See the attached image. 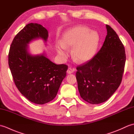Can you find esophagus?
<instances>
[{"instance_id":"34e87169","label":"esophagus","mask_w":134,"mask_h":134,"mask_svg":"<svg viewBox=\"0 0 134 134\" xmlns=\"http://www.w3.org/2000/svg\"><path fill=\"white\" fill-rule=\"evenodd\" d=\"M75 71V69H71V68H69L68 69L67 71V73L69 74H72L74 71Z\"/></svg>"}]
</instances>
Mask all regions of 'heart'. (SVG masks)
Here are the masks:
<instances>
[{
    "label": "heart",
    "mask_w": 134,
    "mask_h": 134,
    "mask_svg": "<svg viewBox=\"0 0 134 134\" xmlns=\"http://www.w3.org/2000/svg\"><path fill=\"white\" fill-rule=\"evenodd\" d=\"M99 42L98 33L83 25L70 28L63 35L56 51L62 59L67 56V49L72 48L71 56L79 63L90 61L96 55Z\"/></svg>",
    "instance_id": "b5f03b06"
}]
</instances>
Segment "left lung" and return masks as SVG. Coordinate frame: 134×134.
<instances>
[{
  "label": "left lung",
  "mask_w": 134,
  "mask_h": 134,
  "mask_svg": "<svg viewBox=\"0 0 134 134\" xmlns=\"http://www.w3.org/2000/svg\"><path fill=\"white\" fill-rule=\"evenodd\" d=\"M97 54L76 67V78L80 96L85 101L98 104L107 101L120 86L126 57L123 44L112 27Z\"/></svg>",
  "instance_id": "1"
}]
</instances>
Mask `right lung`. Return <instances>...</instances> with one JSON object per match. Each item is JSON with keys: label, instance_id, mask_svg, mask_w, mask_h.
Returning <instances> with one entry per match:
<instances>
[{"label": "right lung", "instance_id": "add662e5", "mask_svg": "<svg viewBox=\"0 0 134 134\" xmlns=\"http://www.w3.org/2000/svg\"><path fill=\"white\" fill-rule=\"evenodd\" d=\"M48 32L40 24L30 23L15 36L8 53V65L18 90L28 100L44 104L55 98L68 66L57 65L46 53L32 55L29 44L36 39L47 41Z\"/></svg>", "mask_w": 134, "mask_h": 134}]
</instances>
